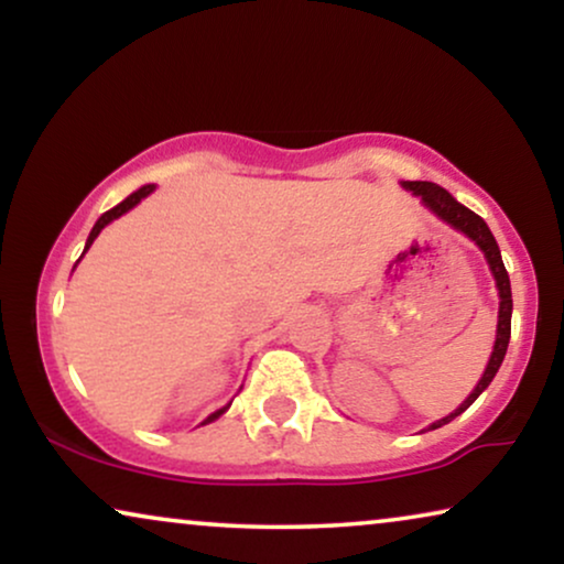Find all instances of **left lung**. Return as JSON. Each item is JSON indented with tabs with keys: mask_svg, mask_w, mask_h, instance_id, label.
<instances>
[{
	"mask_svg": "<svg viewBox=\"0 0 564 564\" xmlns=\"http://www.w3.org/2000/svg\"><path fill=\"white\" fill-rule=\"evenodd\" d=\"M403 187L408 192H413L415 197H421L423 205H426L438 220H444L446 226H452L454 230H459V234H465L469 241L477 243V249H480L485 253V259H488L492 276H496V288H498V297H500L498 334H496V346H492L488 367H485L480 382H477V388L469 392L465 403H462L454 413L446 415V419L431 423V426H429V429H442L444 423L457 419L459 413H465L467 408L482 395V390L488 388V384L492 382V377H496V372L500 369V365H503L508 341H511V313H513L511 280H508V272L503 267V259H500V249H498L496 238H492L488 223H485L480 215L473 213L469 207H465L462 203H457V199H454L449 192H446L444 187H438V184H434V182H403Z\"/></svg>",
	"mask_w": 564,
	"mask_h": 564,
	"instance_id": "1",
	"label": "left lung"
}]
</instances>
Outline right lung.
Segmentation results:
<instances>
[{
  "mask_svg": "<svg viewBox=\"0 0 564 564\" xmlns=\"http://www.w3.org/2000/svg\"><path fill=\"white\" fill-rule=\"evenodd\" d=\"M153 189H156V187H153V184H143V187H141V189H135V192H133V195H128L126 199H122V203H120V205H115V207H112V210H107V213L102 215V218H99V220L95 223V228H91V234H89V238H87V246H84V253H87V249H89V246H91V243H95V238L99 236V230H102V228L107 226V223H112L115 218H120V215H126L128 210H133V207H135L138 203H141V199H143V197H149ZM84 253H82V257H84ZM228 408H230V403H228L226 408H220V411H215V413H210V415H207V419L203 421V426H205V423H213L215 419H220V415H223V413H226V411H228Z\"/></svg>",
  "mask_w": 564,
  "mask_h": 564,
  "instance_id": "right-lung-1",
  "label": "right lung"
}]
</instances>
